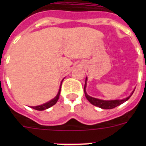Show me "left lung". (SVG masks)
Here are the masks:
<instances>
[{
	"label": "left lung",
	"instance_id": "left-lung-1",
	"mask_svg": "<svg viewBox=\"0 0 146 146\" xmlns=\"http://www.w3.org/2000/svg\"><path fill=\"white\" fill-rule=\"evenodd\" d=\"M87 80L88 78L86 77V83H85L84 86V92L85 95H86V99L88 100V102L91 104H92L94 106H96L98 108H100L102 109H113V108H116L117 106H119L120 104H123L125 102H126L131 97V96L133 94L134 91H135V89L134 91L131 93L129 96L128 97L124 98L123 99H115V100H103V99H96V98H94L92 96H90L89 95H88V94L86 93V86H87Z\"/></svg>",
	"mask_w": 146,
	"mask_h": 146
}]
</instances>
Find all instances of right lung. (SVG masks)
I'll return each instance as SVG.
<instances>
[{
  "mask_svg": "<svg viewBox=\"0 0 146 146\" xmlns=\"http://www.w3.org/2000/svg\"><path fill=\"white\" fill-rule=\"evenodd\" d=\"M63 80L61 81V83H60V88H59V91L58 94L56 96H55V98H53L52 99H51L50 101L44 103L43 104H41V105H38V106H35V107H31V108L34 110H44L46 109H48V108H51L52 106H53L54 104H56V102H58L59 99V96H60V88H61V85H62V82Z\"/></svg>",
  "mask_w": 146,
  "mask_h": 146,
  "instance_id": "right-lung-1",
  "label": "right lung"
}]
</instances>
